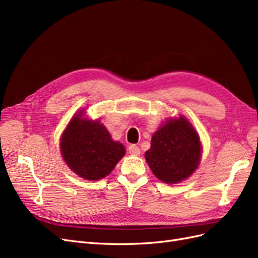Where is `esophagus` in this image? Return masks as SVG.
I'll list each match as a JSON object with an SVG mask.
<instances>
[{"instance_id":"1","label":"esophagus","mask_w":258,"mask_h":258,"mask_svg":"<svg viewBox=\"0 0 258 258\" xmlns=\"http://www.w3.org/2000/svg\"><path fill=\"white\" fill-rule=\"evenodd\" d=\"M128 151H129V153L131 155H135V156H139L140 154H141V151H140V148L138 146H136V145H130L129 148H128Z\"/></svg>"}]
</instances>
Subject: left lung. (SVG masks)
<instances>
[{"instance_id": "8db88e82", "label": "left lung", "mask_w": 258, "mask_h": 258, "mask_svg": "<svg viewBox=\"0 0 258 258\" xmlns=\"http://www.w3.org/2000/svg\"><path fill=\"white\" fill-rule=\"evenodd\" d=\"M199 136L185 117L171 118L152 137L145 159L161 182L175 184L190 176L201 158Z\"/></svg>"}]
</instances>
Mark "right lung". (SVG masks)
I'll return each mask as SVG.
<instances>
[{
    "instance_id": "1",
    "label": "right lung",
    "mask_w": 258,
    "mask_h": 258,
    "mask_svg": "<svg viewBox=\"0 0 258 258\" xmlns=\"http://www.w3.org/2000/svg\"><path fill=\"white\" fill-rule=\"evenodd\" d=\"M60 151L69 168L88 181H98L111 173L126 154L99 120L84 117V111L69 122L60 139Z\"/></svg>"
}]
</instances>
